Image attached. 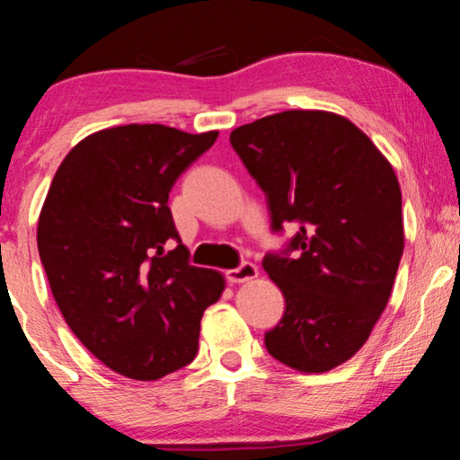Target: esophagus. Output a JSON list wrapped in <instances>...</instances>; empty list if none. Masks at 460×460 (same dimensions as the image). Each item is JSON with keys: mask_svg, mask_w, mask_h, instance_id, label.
<instances>
[{"mask_svg": "<svg viewBox=\"0 0 460 460\" xmlns=\"http://www.w3.org/2000/svg\"><path fill=\"white\" fill-rule=\"evenodd\" d=\"M257 274H260V270H257L255 263L243 261L238 268L228 270V272H226V279H228V282H232V285H234V282L253 280V279H257Z\"/></svg>", "mask_w": 460, "mask_h": 460, "instance_id": "34e87169", "label": "esophagus"}]
</instances>
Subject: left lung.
Wrapping results in <instances>:
<instances>
[{
    "label": "left lung",
    "instance_id": "8db88e82",
    "mask_svg": "<svg viewBox=\"0 0 460 460\" xmlns=\"http://www.w3.org/2000/svg\"><path fill=\"white\" fill-rule=\"evenodd\" d=\"M230 144L266 192L272 230L297 228L280 255L263 257L285 295L266 348L299 373H326L367 343L392 295L404 251L392 163L349 119L326 111L257 119Z\"/></svg>",
    "mask_w": 460,
    "mask_h": 460
}]
</instances>
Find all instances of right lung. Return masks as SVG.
<instances>
[{"mask_svg": "<svg viewBox=\"0 0 460 460\" xmlns=\"http://www.w3.org/2000/svg\"><path fill=\"white\" fill-rule=\"evenodd\" d=\"M216 140L217 131L159 123L96 131L65 156L41 207L37 249L62 316L129 379L190 364L203 312L222 297L224 276L188 263L167 205L175 180Z\"/></svg>", "mask_w": 460, "mask_h": 460, "instance_id": "right-lung-1", "label": "right lung"}]
</instances>
